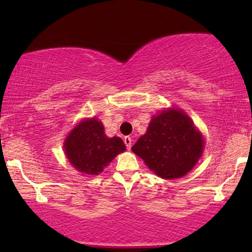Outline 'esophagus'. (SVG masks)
<instances>
[{
  "label": "esophagus",
  "mask_w": 252,
  "mask_h": 252,
  "mask_svg": "<svg viewBox=\"0 0 252 252\" xmlns=\"http://www.w3.org/2000/svg\"><path fill=\"white\" fill-rule=\"evenodd\" d=\"M124 142H125L127 149L129 150L130 147H132V139H130L129 136H125V139H124Z\"/></svg>",
  "instance_id": "obj_1"
}]
</instances>
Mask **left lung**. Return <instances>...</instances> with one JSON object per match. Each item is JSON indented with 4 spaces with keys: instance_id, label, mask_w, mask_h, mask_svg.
I'll list each match as a JSON object with an SVG mask.
<instances>
[{
    "instance_id": "8db88e82",
    "label": "left lung",
    "mask_w": 252,
    "mask_h": 252,
    "mask_svg": "<svg viewBox=\"0 0 252 252\" xmlns=\"http://www.w3.org/2000/svg\"><path fill=\"white\" fill-rule=\"evenodd\" d=\"M204 149V139L190 117L180 109L171 108L151 118L144 135L132 151L158 177H185L197 164Z\"/></svg>"
}]
</instances>
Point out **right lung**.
Returning a JSON list of instances; mask_svg holds the SVG:
<instances>
[{"label":"right lung","instance_id":"obj_1","mask_svg":"<svg viewBox=\"0 0 252 252\" xmlns=\"http://www.w3.org/2000/svg\"><path fill=\"white\" fill-rule=\"evenodd\" d=\"M67 159L77 171L97 175L117 155L126 150L120 137H108L96 117L85 119L71 130L64 142Z\"/></svg>","mask_w":252,"mask_h":252}]
</instances>
